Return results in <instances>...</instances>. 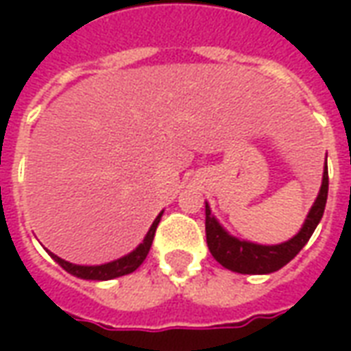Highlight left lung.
<instances>
[{
    "mask_svg": "<svg viewBox=\"0 0 351 351\" xmlns=\"http://www.w3.org/2000/svg\"><path fill=\"white\" fill-rule=\"evenodd\" d=\"M327 191H329V175H327V160H325L324 182H322V188L317 193L316 203L306 216L304 226L291 241L276 244V246H261V244L246 243V241H239L235 237L228 235L210 214V208L206 205L205 229L208 250L214 256V259L229 271L241 272V274H269V272L278 271L284 265L289 263L302 250V246L308 243V239L324 216Z\"/></svg>",
    "mask_w": 351,
    "mask_h": 351,
    "instance_id": "obj_1",
    "label": "left lung"
}]
</instances>
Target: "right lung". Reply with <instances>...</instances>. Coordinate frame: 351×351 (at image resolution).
Returning <instances> with one entry per match:
<instances>
[{
	"label": "right lung",
	"instance_id": "obj_1",
	"mask_svg": "<svg viewBox=\"0 0 351 351\" xmlns=\"http://www.w3.org/2000/svg\"><path fill=\"white\" fill-rule=\"evenodd\" d=\"M161 214L154 220L152 228L150 231L146 233L145 241L138 244L137 250H133L130 256H125V258L116 259V261H110V263L105 265H95V267H84V265H73L69 261H64L62 258H58L54 254H50L54 261L58 265H62L65 271L71 272L75 276H79V278L84 280H110V278H118V276H123V274H130V272L137 271L141 263L145 261L146 256H148V252H150V246H152L154 235H156V228H158V223H160Z\"/></svg>",
	"mask_w": 351,
	"mask_h": 351
}]
</instances>
